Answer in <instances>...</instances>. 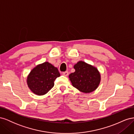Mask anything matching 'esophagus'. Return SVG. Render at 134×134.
Returning a JSON list of instances; mask_svg holds the SVG:
<instances>
[{"mask_svg":"<svg viewBox=\"0 0 134 134\" xmlns=\"http://www.w3.org/2000/svg\"><path fill=\"white\" fill-rule=\"evenodd\" d=\"M63 74L64 76H68V75H69V72H68V71L63 72Z\"/></svg>","mask_w":134,"mask_h":134,"instance_id":"esophagus-1","label":"esophagus"}]
</instances>
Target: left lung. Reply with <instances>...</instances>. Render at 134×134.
I'll return each mask as SVG.
<instances>
[{
	"instance_id": "left-lung-1",
	"label": "left lung",
	"mask_w": 134,
	"mask_h": 134,
	"mask_svg": "<svg viewBox=\"0 0 134 134\" xmlns=\"http://www.w3.org/2000/svg\"><path fill=\"white\" fill-rule=\"evenodd\" d=\"M75 72L69 75L74 87L83 93H91L98 87L100 76L97 69L83 62H79L74 66Z\"/></svg>"
}]
</instances>
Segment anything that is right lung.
<instances>
[{
	"mask_svg": "<svg viewBox=\"0 0 134 134\" xmlns=\"http://www.w3.org/2000/svg\"><path fill=\"white\" fill-rule=\"evenodd\" d=\"M60 76L58 68L45 62L36 66L30 72L27 78L28 86L35 94L44 95L54 87L55 80Z\"/></svg>",
	"mask_w": 134,
	"mask_h": 134,
	"instance_id": "1",
	"label": "right lung"
}]
</instances>
